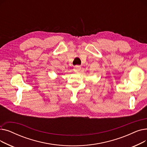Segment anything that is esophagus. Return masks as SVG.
I'll list each match as a JSON object with an SVG mask.
<instances>
[{
	"instance_id": "1",
	"label": "esophagus",
	"mask_w": 147,
	"mask_h": 147,
	"mask_svg": "<svg viewBox=\"0 0 147 147\" xmlns=\"http://www.w3.org/2000/svg\"><path fill=\"white\" fill-rule=\"evenodd\" d=\"M80 69H81V67L79 65H76L74 67V70L75 71H79L80 70Z\"/></svg>"
}]
</instances>
